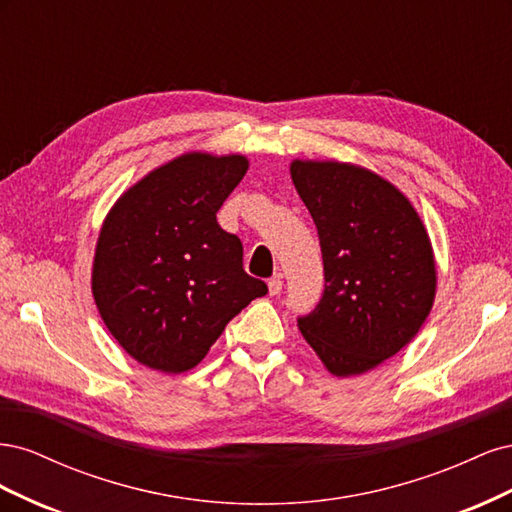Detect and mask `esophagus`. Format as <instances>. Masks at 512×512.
Masks as SVG:
<instances>
[{
	"instance_id": "34e87169",
	"label": "esophagus",
	"mask_w": 512,
	"mask_h": 512,
	"mask_svg": "<svg viewBox=\"0 0 512 512\" xmlns=\"http://www.w3.org/2000/svg\"><path fill=\"white\" fill-rule=\"evenodd\" d=\"M269 294H271V297H277V294H280L282 292V286H284V282H282V277L280 275H275V277H271V280H269Z\"/></svg>"
}]
</instances>
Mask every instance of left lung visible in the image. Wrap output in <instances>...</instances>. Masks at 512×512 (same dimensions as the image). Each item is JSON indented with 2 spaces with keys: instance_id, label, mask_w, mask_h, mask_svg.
I'll use <instances>...</instances> for the list:
<instances>
[{
  "instance_id": "obj_1",
  "label": "left lung",
  "mask_w": 512,
  "mask_h": 512,
  "mask_svg": "<svg viewBox=\"0 0 512 512\" xmlns=\"http://www.w3.org/2000/svg\"><path fill=\"white\" fill-rule=\"evenodd\" d=\"M290 177L316 224L327 282L297 327L329 374H367L412 342L436 301L429 232L410 198L365 166L294 158Z\"/></svg>"
}]
</instances>
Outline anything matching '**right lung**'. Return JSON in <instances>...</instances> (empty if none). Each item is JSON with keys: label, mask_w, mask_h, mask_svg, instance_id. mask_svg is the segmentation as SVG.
I'll return each mask as SVG.
<instances>
[{"label": "right lung", "mask_w": 512, "mask_h": 512, "mask_svg": "<svg viewBox=\"0 0 512 512\" xmlns=\"http://www.w3.org/2000/svg\"><path fill=\"white\" fill-rule=\"evenodd\" d=\"M250 168L241 153L185 151L156 166L108 209L91 294L106 329L134 361L183 374L226 324L267 294L243 271V247L215 213Z\"/></svg>", "instance_id": "add662e5"}]
</instances>
